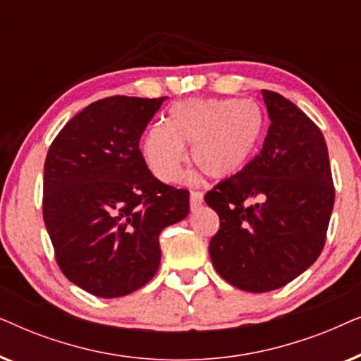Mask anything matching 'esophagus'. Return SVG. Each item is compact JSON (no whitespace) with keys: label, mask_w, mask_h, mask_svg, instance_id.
<instances>
[{"label":"esophagus","mask_w":361,"mask_h":361,"mask_svg":"<svg viewBox=\"0 0 361 361\" xmlns=\"http://www.w3.org/2000/svg\"><path fill=\"white\" fill-rule=\"evenodd\" d=\"M202 202H204V194L199 190H192L190 192V209L197 210L202 205Z\"/></svg>","instance_id":"obj_1"}]
</instances>
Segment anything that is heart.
I'll return each instance as SVG.
<instances>
[{
    "instance_id": "1",
    "label": "heart",
    "mask_w": 361,
    "mask_h": 361,
    "mask_svg": "<svg viewBox=\"0 0 361 361\" xmlns=\"http://www.w3.org/2000/svg\"><path fill=\"white\" fill-rule=\"evenodd\" d=\"M263 133V111L248 98H189L174 103L166 125L157 123L142 140L146 166L157 179L179 180L184 145L190 161L210 179H228L243 169Z\"/></svg>"
}]
</instances>
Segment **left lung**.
I'll return each instance as SVG.
<instances>
[{"mask_svg":"<svg viewBox=\"0 0 361 361\" xmlns=\"http://www.w3.org/2000/svg\"><path fill=\"white\" fill-rule=\"evenodd\" d=\"M271 125L263 147L238 174L205 194L220 216L209 251L235 288L268 293L304 273L322 253L335 189L319 126L293 102L263 90ZM258 198L253 206L246 204Z\"/></svg>","mask_w":361,"mask_h":361,"instance_id":"1","label":"left lung"}]
</instances>
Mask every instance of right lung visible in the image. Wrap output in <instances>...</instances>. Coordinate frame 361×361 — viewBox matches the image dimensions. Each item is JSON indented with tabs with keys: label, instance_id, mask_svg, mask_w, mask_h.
<instances>
[{
	"label": "right lung",
	"instance_id": "right-lung-1",
	"mask_svg": "<svg viewBox=\"0 0 361 361\" xmlns=\"http://www.w3.org/2000/svg\"><path fill=\"white\" fill-rule=\"evenodd\" d=\"M166 97H108L72 118L44 164L42 215L59 268L98 298L149 283L161 231L189 215V190L147 169L141 135Z\"/></svg>",
	"mask_w": 361,
	"mask_h": 361
}]
</instances>
